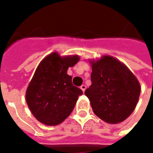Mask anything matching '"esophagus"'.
I'll return each instance as SVG.
<instances>
[{"instance_id":"1","label":"esophagus","mask_w":153,"mask_h":153,"mask_svg":"<svg viewBox=\"0 0 153 153\" xmlns=\"http://www.w3.org/2000/svg\"><path fill=\"white\" fill-rule=\"evenodd\" d=\"M80 88L82 89V91H83V92H84V91L86 90V86H85L84 84H83V85H81V86H80Z\"/></svg>"}]
</instances>
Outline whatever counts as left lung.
Masks as SVG:
<instances>
[{"label":"left lung","mask_w":153,"mask_h":153,"mask_svg":"<svg viewBox=\"0 0 153 153\" xmlns=\"http://www.w3.org/2000/svg\"><path fill=\"white\" fill-rule=\"evenodd\" d=\"M91 86L85 90L93 112L106 123L117 124L131 115L140 95V84L130 70L110 56L92 61Z\"/></svg>","instance_id":"obj_1"}]
</instances>
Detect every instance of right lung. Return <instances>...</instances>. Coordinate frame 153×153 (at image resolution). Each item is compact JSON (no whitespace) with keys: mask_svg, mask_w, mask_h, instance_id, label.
<instances>
[{"mask_svg":"<svg viewBox=\"0 0 153 153\" xmlns=\"http://www.w3.org/2000/svg\"><path fill=\"white\" fill-rule=\"evenodd\" d=\"M79 60L78 56L60 57L53 52L41 61L26 91L27 104L38 121L57 125L72 112L83 91L74 86L67 70Z\"/></svg>","mask_w":153,"mask_h":153,"instance_id":"right-lung-1","label":"right lung"}]
</instances>
